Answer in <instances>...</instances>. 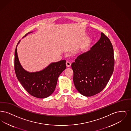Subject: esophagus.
Masks as SVG:
<instances>
[{"mask_svg":"<svg viewBox=\"0 0 131 131\" xmlns=\"http://www.w3.org/2000/svg\"><path fill=\"white\" fill-rule=\"evenodd\" d=\"M66 66H67V67H70V66H71V63L70 62H69L68 61H66Z\"/></svg>","mask_w":131,"mask_h":131,"instance_id":"34e87169","label":"esophagus"}]
</instances>
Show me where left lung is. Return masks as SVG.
Instances as JSON below:
<instances>
[{"instance_id":"left-lung-1","label":"left lung","mask_w":131,"mask_h":131,"mask_svg":"<svg viewBox=\"0 0 131 131\" xmlns=\"http://www.w3.org/2000/svg\"><path fill=\"white\" fill-rule=\"evenodd\" d=\"M71 64L73 81L77 90L90 97L101 92L112 75L114 58L110 39L103 32L90 50L78 56Z\"/></svg>"}]
</instances>
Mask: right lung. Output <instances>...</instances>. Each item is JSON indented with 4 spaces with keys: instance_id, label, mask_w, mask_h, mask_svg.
<instances>
[{
    "instance_id": "add662e5",
    "label": "right lung",
    "mask_w": 131,
    "mask_h": 131,
    "mask_svg": "<svg viewBox=\"0 0 131 131\" xmlns=\"http://www.w3.org/2000/svg\"><path fill=\"white\" fill-rule=\"evenodd\" d=\"M19 42L15 51V71L18 81L26 91L35 97L43 99L50 96L56 89L59 75L66 68V60L51 63L40 71L28 72L19 61L17 47Z\"/></svg>"
}]
</instances>
